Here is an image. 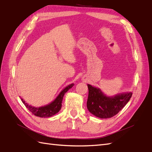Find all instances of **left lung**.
<instances>
[{
    "instance_id": "8db88e82",
    "label": "left lung",
    "mask_w": 152,
    "mask_h": 152,
    "mask_svg": "<svg viewBox=\"0 0 152 152\" xmlns=\"http://www.w3.org/2000/svg\"><path fill=\"white\" fill-rule=\"evenodd\" d=\"M89 95L87 108L92 114L100 118H110L116 115L129 101L131 92L106 96L98 88L88 84Z\"/></svg>"
}]
</instances>
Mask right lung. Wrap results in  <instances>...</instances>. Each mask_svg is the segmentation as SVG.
<instances>
[{
  "mask_svg": "<svg viewBox=\"0 0 152 152\" xmlns=\"http://www.w3.org/2000/svg\"><path fill=\"white\" fill-rule=\"evenodd\" d=\"M74 84L72 83V84H70L69 86L66 87L52 102H51L50 104L48 105L41 106V107H34V106L28 104L27 103L25 102V101H23V99H21V100L25 106L28 108V110L34 115L40 118L51 117V116L59 112L61 107H62V104L61 103H62L64 93H66V92L69 91L70 88H72Z\"/></svg>",
  "mask_w": 152,
  "mask_h": 152,
  "instance_id": "add662e5",
  "label": "right lung"
}]
</instances>
